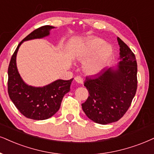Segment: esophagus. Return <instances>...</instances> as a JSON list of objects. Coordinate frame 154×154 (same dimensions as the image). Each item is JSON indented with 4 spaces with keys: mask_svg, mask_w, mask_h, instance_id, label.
<instances>
[{
    "mask_svg": "<svg viewBox=\"0 0 154 154\" xmlns=\"http://www.w3.org/2000/svg\"><path fill=\"white\" fill-rule=\"evenodd\" d=\"M75 80L77 83L78 84H83V78L82 77H81L80 76H77V77H75Z\"/></svg>",
    "mask_w": 154,
    "mask_h": 154,
    "instance_id": "1",
    "label": "esophagus"
}]
</instances>
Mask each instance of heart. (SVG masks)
I'll return each instance as SVG.
<instances>
[{
	"label": "heart",
	"instance_id": "heart-1",
	"mask_svg": "<svg viewBox=\"0 0 154 154\" xmlns=\"http://www.w3.org/2000/svg\"><path fill=\"white\" fill-rule=\"evenodd\" d=\"M98 37H91L84 41L76 53L78 60H85L84 69L89 75L100 72L107 65L112 55V48Z\"/></svg>",
	"mask_w": 154,
	"mask_h": 154
}]
</instances>
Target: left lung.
Wrapping results in <instances>:
<instances>
[{
  "instance_id": "obj_1",
  "label": "left lung",
  "mask_w": 154,
  "mask_h": 154,
  "mask_svg": "<svg viewBox=\"0 0 154 154\" xmlns=\"http://www.w3.org/2000/svg\"><path fill=\"white\" fill-rule=\"evenodd\" d=\"M119 62L92 77L84 85L89 91L82 107L89 119L100 124L117 122L129 108L137 89V63L133 52L119 38Z\"/></svg>"
}]
</instances>
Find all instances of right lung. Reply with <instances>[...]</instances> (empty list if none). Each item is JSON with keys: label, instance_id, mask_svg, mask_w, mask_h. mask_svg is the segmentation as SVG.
<instances>
[{"label": "right lung", "instance_id": "obj_1", "mask_svg": "<svg viewBox=\"0 0 154 154\" xmlns=\"http://www.w3.org/2000/svg\"><path fill=\"white\" fill-rule=\"evenodd\" d=\"M53 28L54 27L45 25L25 37L17 45L9 64L8 91L10 99L23 115L31 119L45 120L53 116L59 110L63 97L70 90L73 80L57 79L44 87H32L23 80L17 70L16 56L21 44L48 36Z\"/></svg>", "mask_w": 154, "mask_h": 154}]
</instances>
